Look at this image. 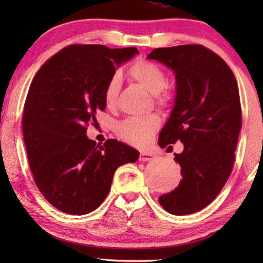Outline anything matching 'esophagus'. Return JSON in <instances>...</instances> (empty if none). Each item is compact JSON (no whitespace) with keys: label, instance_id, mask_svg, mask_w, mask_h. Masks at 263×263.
Listing matches in <instances>:
<instances>
[{"label":"esophagus","instance_id":"34e87169","mask_svg":"<svg viewBox=\"0 0 263 263\" xmlns=\"http://www.w3.org/2000/svg\"><path fill=\"white\" fill-rule=\"evenodd\" d=\"M156 156H154L153 153L151 152H141L140 153V157H139V160L140 161H151L153 160Z\"/></svg>","mask_w":263,"mask_h":263}]
</instances>
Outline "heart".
<instances>
[{
  "instance_id": "b5f03b06",
  "label": "heart",
  "mask_w": 263,
  "mask_h": 263,
  "mask_svg": "<svg viewBox=\"0 0 263 263\" xmlns=\"http://www.w3.org/2000/svg\"><path fill=\"white\" fill-rule=\"evenodd\" d=\"M128 75L133 80L154 95V102L158 106H166L170 97L165 91L167 79L163 68L149 61L139 60L128 68ZM121 79L114 75L107 81L104 89V103L107 107L115 105L120 91ZM160 125L157 115H147L141 117H129L116 125V133L123 141L130 145L143 147L148 145Z\"/></svg>"
}]
</instances>
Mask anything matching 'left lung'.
<instances>
[{"label": "left lung", "mask_w": 263, "mask_h": 263, "mask_svg": "<svg viewBox=\"0 0 263 263\" xmlns=\"http://www.w3.org/2000/svg\"><path fill=\"white\" fill-rule=\"evenodd\" d=\"M147 59L165 64L176 79L174 107L159 146L178 140L184 145L175 154L183 178L159 203L175 215L195 213L218 196L231 175L242 128L238 86L225 61L202 45L154 49Z\"/></svg>", "instance_id": "obj_1"}]
</instances>
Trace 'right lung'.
<instances>
[{"label":"right lung","mask_w":263,"mask_h":263,"mask_svg":"<svg viewBox=\"0 0 263 263\" xmlns=\"http://www.w3.org/2000/svg\"><path fill=\"white\" fill-rule=\"evenodd\" d=\"M136 48L69 45L37 71L25 102L24 141L33 179L43 196L68 214L95 211L110 192L118 166L139 152L115 139L104 145L86 135L97 111L105 110L104 89Z\"/></svg>","instance_id":"obj_1"}]
</instances>
